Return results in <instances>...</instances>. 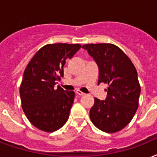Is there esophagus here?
I'll return each mask as SVG.
<instances>
[{"mask_svg": "<svg viewBox=\"0 0 157 157\" xmlns=\"http://www.w3.org/2000/svg\"><path fill=\"white\" fill-rule=\"evenodd\" d=\"M76 93L77 94H79V95H84V94H85V93H83L82 91H81L80 90H77L76 91Z\"/></svg>", "mask_w": 157, "mask_h": 157, "instance_id": "1", "label": "esophagus"}]
</instances>
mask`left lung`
<instances>
[{"label":"left lung","instance_id":"left-lung-1","mask_svg":"<svg viewBox=\"0 0 157 157\" xmlns=\"http://www.w3.org/2000/svg\"><path fill=\"white\" fill-rule=\"evenodd\" d=\"M99 67L98 84L109 85L105 100L94 98L90 118L94 126L105 132H116L128 125L138 107L141 87L137 72L129 57L111 44H85Z\"/></svg>","mask_w":157,"mask_h":157}]
</instances>
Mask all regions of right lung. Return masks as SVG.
<instances>
[{
	"label": "right lung",
	"instance_id": "add662e5",
	"mask_svg": "<svg viewBox=\"0 0 157 157\" xmlns=\"http://www.w3.org/2000/svg\"><path fill=\"white\" fill-rule=\"evenodd\" d=\"M80 44L45 45L26 67L20 87L24 113L31 124L44 132H54L67 123L75 98L71 90L57 86L66 60L81 48Z\"/></svg>",
	"mask_w": 157,
	"mask_h": 157
}]
</instances>
